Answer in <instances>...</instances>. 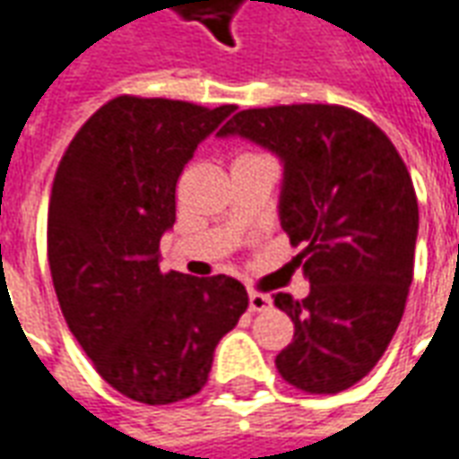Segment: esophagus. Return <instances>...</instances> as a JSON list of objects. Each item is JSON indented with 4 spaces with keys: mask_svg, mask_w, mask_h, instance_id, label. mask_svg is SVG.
<instances>
[{
    "mask_svg": "<svg viewBox=\"0 0 459 459\" xmlns=\"http://www.w3.org/2000/svg\"><path fill=\"white\" fill-rule=\"evenodd\" d=\"M273 305V299L268 298V295H263V292H248V307L250 312H265V309Z\"/></svg>",
    "mask_w": 459,
    "mask_h": 459,
    "instance_id": "1",
    "label": "esophagus"
}]
</instances>
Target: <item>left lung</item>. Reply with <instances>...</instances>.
I'll return each instance as SVG.
<instances>
[{
    "instance_id": "left-lung-1",
    "label": "left lung",
    "mask_w": 459,
    "mask_h": 459,
    "mask_svg": "<svg viewBox=\"0 0 459 459\" xmlns=\"http://www.w3.org/2000/svg\"><path fill=\"white\" fill-rule=\"evenodd\" d=\"M285 161L280 223L309 295L275 292L295 334L275 359L305 394H339L384 356L413 282L418 199L385 132L344 105L299 103L240 110L219 130Z\"/></svg>"
}]
</instances>
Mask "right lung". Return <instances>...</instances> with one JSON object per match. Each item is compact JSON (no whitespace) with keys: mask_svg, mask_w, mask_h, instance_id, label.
Here are the masks:
<instances>
[{"mask_svg":"<svg viewBox=\"0 0 459 459\" xmlns=\"http://www.w3.org/2000/svg\"><path fill=\"white\" fill-rule=\"evenodd\" d=\"M233 110L117 95L75 132L56 169L46 229L56 298L95 371L137 403L199 394L213 349L248 309L229 275L160 270L184 164Z\"/></svg>","mask_w":459,"mask_h":459,"instance_id":"add662e5","label":"right lung"}]
</instances>
